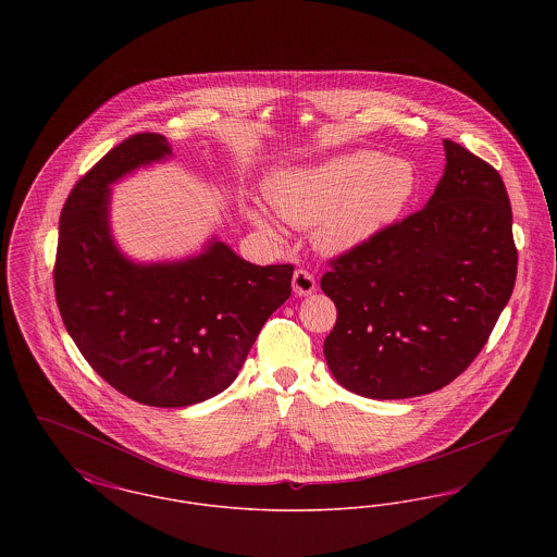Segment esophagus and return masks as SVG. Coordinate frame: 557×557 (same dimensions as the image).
I'll return each mask as SVG.
<instances>
[{
    "label": "esophagus",
    "instance_id": "obj_1",
    "mask_svg": "<svg viewBox=\"0 0 557 557\" xmlns=\"http://www.w3.org/2000/svg\"><path fill=\"white\" fill-rule=\"evenodd\" d=\"M318 288V282H315V277L309 273V271H305V269H298V271H294V275H292V290L296 296H309V294H313Z\"/></svg>",
    "mask_w": 557,
    "mask_h": 557
}]
</instances>
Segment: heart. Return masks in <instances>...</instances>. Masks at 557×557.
Wrapping results in <instances>:
<instances>
[{
    "mask_svg": "<svg viewBox=\"0 0 557 557\" xmlns=\"http://www.w3.org/2000/svg\"><path fill=\"white\" fill-rule=\"evenodd\" d=\"M263 191L273 211L294 227L315 225L321 250L343 255L397 223L420 191V171L411 160L352 150L277 169L267 175ZM246 216L261 232H273L261 207H248Z\"/></svg>",
    "mask_w": 557,
    "mask_h": 557,
    "instance_id": "b5f03b06",
    "label": "heart"
}]
</instances>
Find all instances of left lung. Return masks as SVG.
<instances>
[{
	"label": "left lung",
	"instance_id": "obj_1",
	"mask_svg": "<svg viewBox=\"0 0 557 557\" xmlns=\"http://www.w3.org/2000/svg\"><path fill=\"white\" fill-rule=\"evenodd\" d=\"M443 146L445 173L424 209L321 277L338 311L323 355L355 395L388 400L447 386L476 359L513 292L504 180L463 146Z\"/></svg>",
	"mask_w": 557,
	"mask_h": 557
}]
</instances>
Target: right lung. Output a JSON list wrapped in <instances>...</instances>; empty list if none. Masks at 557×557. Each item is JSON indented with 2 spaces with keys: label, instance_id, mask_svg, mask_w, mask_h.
Instances as JSON below:
<instances>
[{
  "label": "right lung",
  "instance_id": "1",
  "mask_svg": "<svg viewBox=\"0 0 557 557\" xmlns=\"http://www.w3.org/2000/svg\"><path fill=\"white\" fill-rule=\"evenodd\" d=\"M173 157L159 133L112 148L60 214L55 302L87 363L112 388L180 409L223 393L271 313L290 298L292 265H252L212 236L177 261L129 259L110 227L116 182Z\"/></svg>",
  "mask_w": 557,
  "mask_h": 557
}]
</instances>
